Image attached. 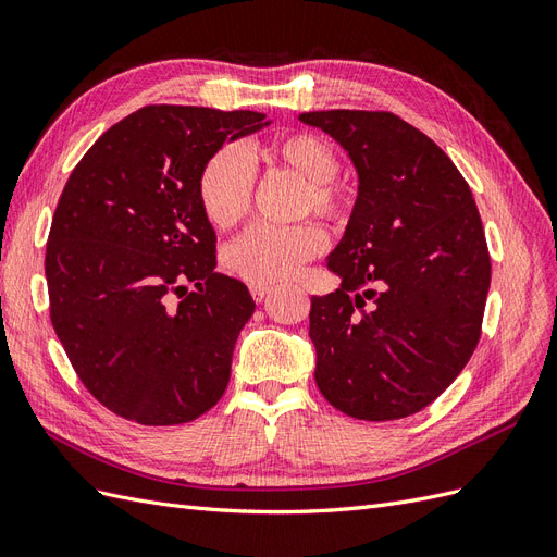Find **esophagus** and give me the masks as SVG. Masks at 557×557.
Wrapping results in <instances>:
<instances>
[{"label":"esophagus","mask_w":557,"mask_h":557,"mask_svg":"<svg viewBox=\"0 0 557 557\" xmlns=\"http://www.w3.org/2000/svg\"><path fill=\"white\" fill-rule=\"evenodd\" d=\"M272 293H274L272 285H260V283H252L250 285V295H252V299H256V301H262L267 295H272Z\"/></svg>","instance_id":"esophagus-1"}]
</instances>
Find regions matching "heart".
Here are the masks:
<instances>
[{
  "label": "heart",
  "mask_w": 557,
  "mask_h": 557,
  "mask_svg": "<svg viewBox=\"0 0 557 557\" xmlns=\"http://www.w3.org/2000/svg\"><path fill=\"white\" fill-rule=\"evenodd\" d=\"M250 158L267 170H285L299 176L297 215H318L320 221L344 223L352 209V193L336 178L339 160L332 146L311 132H283L252 144ZM199 205L215 230H234L250 209L252 181L244 158L232 148L218 150L205 164L197 183ZM325 248V234L311 223L293 227H256L227 252L230 272L246 281L272 285L293 278L301 264Z\"/></svg>",
  "instance_id": "b5f03b06"
}]
</instances>
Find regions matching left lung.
<instances>
[{
	"mask_svg": "<svg viewBox=\"0 0 557 557\" xmlns=\"http://www.w3.org/2000/svg\"><path fill=\"white\" fill-rule=\"evenodd\" d=\"M299 121L339 141L360 178L327 258L342 285L311 297L315 383L350 418H407L458 379L481 339L491 252L476 201L444 150L395 113Z\"/></svg>",
	"mask_w": 557,
	"mask_h": 557,
	"instance_id": "obj_1",
	"label": "left lung"
}]
</instances>
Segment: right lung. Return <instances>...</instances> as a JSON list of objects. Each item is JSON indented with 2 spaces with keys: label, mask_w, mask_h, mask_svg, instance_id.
Wrapping results in <instances>:
<instances>
[{
  "label": "right lung",
  "mask_w": 557,
  "mask_h": 557,
  "mask_svg": "<svg viewBox=\"0 0 557 557\" xmlns=\"http://www.w3.org/2000/svg\"><path fill=\"white\" fill-rule=\"evenodd\" d=\"M258 111L153 104L123 117L74 166L46 244L50 323L88 393L141 425H181L223 397L256 311L215 272L197 183ZM198 290L183 298L184 285Z\"/></svg>",
  "instance_id": "add662e5"
}]
</instances>
